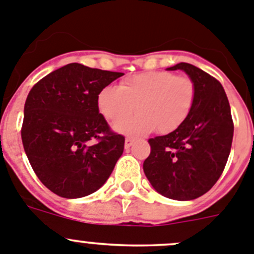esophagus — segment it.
<instances>
[{
  "label": "esophagus",
  "instance_id": "esophagus-1",
  "mask_svg": "<svg viewBox=\"0 0 254 254\" xmlns=\"http://www.w3.org/2000/svg\"><path fill=\"white\" fill-rule=\"evenodd\" d=\"M132 144H134V140H132V139H130V138H127L125 139V148H130L132 145Z\"/></svg>",
  "mask_w": 254,
  "mask_h": 254
}]
</instances>
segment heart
<instances>
[{
  "label": "heart",
  "mask_w": 254,
  "mask_h": 254,
  "mask_svg": "<svg viewBox=\"0 0 254 254\" xmlns=\"http://www.w3.org/2000/svg\"><path fill=\"white\" fill-rule=\"evenodd\" d=\"M195 84L189 77L171 72H143L127 77L119 88L106 86L97 95V109L109 122L127 118L114 130L127 136L147 135L157 130L166 135L181 127L195 104Z\"/></svg>",
  "instance_id": "heart-1"
}]
</instances>
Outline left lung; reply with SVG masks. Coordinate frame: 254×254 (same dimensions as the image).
I'll return each mask as SVG.
<instances>
[{
    "label": "left lung",
    "mask_w": 254,
    "mask_h": 254,
    "mask_svg": "<svg viewBox=\"0 0 254 254\" xmlns=\"http://www.w3.org/2000/svg\"><path fill=\"white\" fill-rule=\"evenodd\" d=\"M167 69H181L190 77L195 84V104L177 130L148 140L150 154L143 170L164 197L193 200L216 184L227 164L234 132L232 113L218 79L189 63Z\"/></svg>",
    "instance_id": "left-lung-1"
}]
</instances>
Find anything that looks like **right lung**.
<instances>
[{"label":"right lung","mask_w":254,"mask_h":254,"mask_svg":"<svg viewBox=\"0 0 254 254\" xmlns=\"http://www.w3.org/2000/svg\"><path fill=\"white\" fill-rule=\"evenodd\" d=\"M124 73L70 63L40 79L27 95L21 139L45 187L65 198L93 193L110 177L125 138L111 131L97 95ZM96 138L98 143L91 144Z\"/></svg>","instance_id":"obj_1"}]
</instances>
